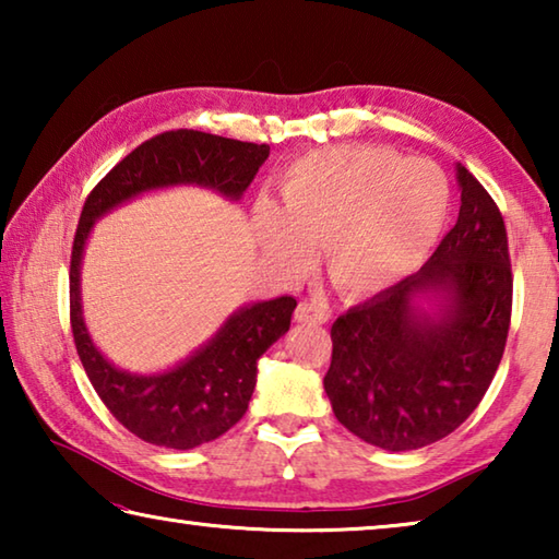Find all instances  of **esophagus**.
Wrapping results in <instances>:
<instances>
[{
    "label": "esophagus",
    "instance_id": "obj_1",
    "mask_svg": "<svg viewBox=\"0 0 559 559\" xmlns=\"http://www.w3.org/2000/svg\"><path fill=\"white\" fill-rule=\"evenodd\" d=\"M296 320H298V323L323 325V323H328V310L320 308V306H313V302H308V300H302V302H298V308H296Z\"/></svg>",
    "mask_w": 559,
    "mask_h": 559
}]
</instances>
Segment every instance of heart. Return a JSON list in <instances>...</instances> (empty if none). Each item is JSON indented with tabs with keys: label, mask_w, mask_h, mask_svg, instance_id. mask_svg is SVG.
<instances>
[{
	"label": "heart",
	"mask_w": 559,
	"mask_h": 559,
	"mask_svg": "<svg viewBox=\"0 0 559 559\" xmlns=\"http://www.w3.org/2000/svg\"><path fill=\"white\" fill-rule=\"evenodd\" d=\"M449 182L429 159L392 147L335 145L293 163L278 179V206L257 210L266 257L306 271L323 241V273L337 293L367 298L400 283L429 257L449 216Z\"/></svg>",
	"instance_id": "b5f03b06"
}]
</instances>
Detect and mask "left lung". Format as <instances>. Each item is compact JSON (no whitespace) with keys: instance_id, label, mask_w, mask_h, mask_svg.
<instances>
[{"instance_id":"left-lung-1","label":"left lung","mask_w":559,"mask_h":559,"mask_svg":"<svg viewBox=\"0 0 559 559\" xmlns=\"http://www.w3.org/2000/svg\"><path fill=\"white\" fill-rule=\"evenodd\" d=\"M459 222L412 278L340 316L325 392L337 421L372 447L412 451L449 437L484 400L503 357L513 271L493 197L459 165ZM441 289V321L413 298Z\"/></svg>"}]
</instances>
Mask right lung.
<instances>
[{
    "instance_id": "obj_1",
    "label": "right lung",
    "mask_w": 559,
    "mask_h": 559,
    "mask_svg": "<svg viewBox=\"0 0 559 559\" xmlns=\"http://www.w3.org/2000/svg\"><path fill=\"white\" fill-rule=\"evenodd\" d=\"M269 145L212 135L202 130H167L145 140L91 189L75 226L69 300L75 353L108 412L138 439L165 449H194L219 439L249 409L257 362L288 333L296 298L253 302L234 313L210 345L175 370L138 377L118 370L91 343L81 316L79 271L93 222L112 206L147 189L202 185L231 200L251 185Z\"/></svg>"
}]
</instances>
